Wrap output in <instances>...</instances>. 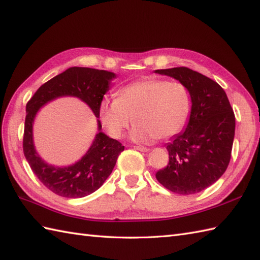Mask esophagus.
<instances>
[{
  "label": "esophagus",
  "mask_w": 260,
  "mask_h": 260,
  "mask_svg": "<svg viewBox=\"0 0 260 260\" xmlns=\"http://www.w3.org/2000/svg\"><path fill=\"white\" fill-rule=\"evenodd\" d=\"M134 148L137 150H141V152H148V150H150L148 147H144V146H134Z\"/></svg>",
  "instance_id": "esophagus-1"
}]
</instances>
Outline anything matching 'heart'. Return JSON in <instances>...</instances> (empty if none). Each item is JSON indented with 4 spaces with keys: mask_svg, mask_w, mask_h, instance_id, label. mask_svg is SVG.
Masks as SVG:
<instances>
[{
    "mask_svg": "<svg viewBox=\"0 0 260 260\" xmlns=\"http://www.w3.org/2000/svg\"><path fill=\"white\" fill-rule=\"evenodd\" d=\"M190 111V95L183 83L146 77L120 88L117 99L103 100L99 116L112 137L120 138L134 120L129 136L149 144L170 140L183 129Z\"/></svg>",
    "mask_w": 260,
    "mask_h": 260,
    "instance_id": "obj_1",
    "label": "heart"
}]
</instances>
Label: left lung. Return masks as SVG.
<instances>
[{"label":"left lung","instance_id":"1","mask_svg":"<svg viewBox=\"0 0 260 260\" xmlns=\"http://www.w3.org/2000/svg\"><path fill=\"white\" fill-rule=\"evenodd\" d=\"M183 83L191 99L185 132L167 144L170 162L156 173L158 182L180 195L196 194L227 170L235 136V114L218 83L188 68L156 70Z\"/></svg>","mask_w":260,"mask_h":260}]
</instances>
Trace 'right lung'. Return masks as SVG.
<instances>
[{
    "instance_id": "1",
    "label": "right lung",
    "mask_w": 260,
    "mask_h": 260,
    "mask_svg": "<svg viewBox=\"0 0 260 260\" xmlns=\"http://www.w3.org/2000/svg\"><path fill=\"white\" fill-rule=\"evenodd\" d=\"M115 77L112 72L89 68H71L44 83L26 104L23 152L35 176L47 189L65 198H82L104 184L124 146L118 141L98 133L87 153L69 167L47 165L36 154L33 145V120L40 107L59 96H76L92 108L96 117L103 96ZM102 125L99 120V131Z\"/></svg>"
}]
</instances>
